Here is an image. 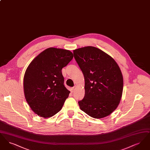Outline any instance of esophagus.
Segmentation results:
<instances>
[{"instance_id": "34e87169", "label": "esophagus", "mask_w": 150, "mask_h": 150, "mask_svg": "<svg viewBox=\"0 0 150 150\" xmlns=\"http://www.w3.org/2000/svg\"><path fill=\"white\" fill-rule=\"evenodd\" d=\"M76 88V86H74V87H72L71 88V92H73L74 91V90H75V89Z\"/></svg>"}]
</instances>
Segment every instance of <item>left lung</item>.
I'll return each mask as SVG.
<instances>
[{
	"label": "left lung",
	"mask_w": 150,
	"mask_h": 150,
	"mask_svg": "<svg viewBox=\"0 0 150 150\" xmlns=\"http://www.w3.org/2000/svg\"><path fill=\"white\" fill-rule=\"evenodd\" d=\"M85 79V96L78 102L80 109L96 119L111 114L118 106L123 90L121 70L114 59L94 47L73 51Z\"/></svg>",
	"instance_id": "left-lung-1"
}]
</instances>
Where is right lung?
Listing matches in <instances>:
<instances>
[{
    "label": "right lung",
    "mask_w": 150,
    "mask_h": 150,
    "mask_svg": "<svg viewBox=\"0 0 150 150\" xmlns=\"http://www.w3.org/2000/svg\"><path fill=\"white\" fill-rule=\"evenodd\" d=\"M72 58L70 50L49 48L29 64L23 78L24 94L36 114L50 117L62 108L70 92L64 86L61 70Z\"/></svg>",
    "instance_id": "add662e5"
}]
</instances>
